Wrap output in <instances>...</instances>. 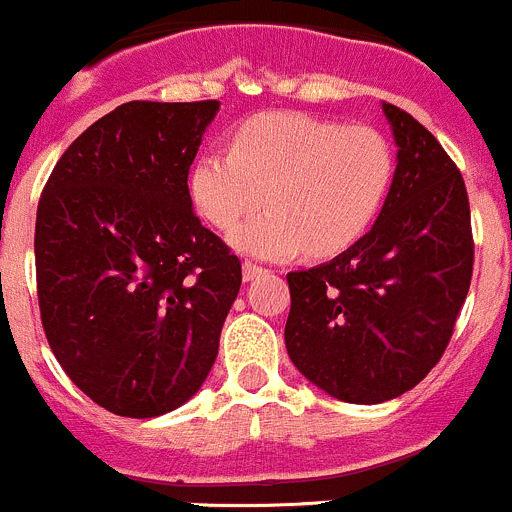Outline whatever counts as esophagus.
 <instances>
[{
	"instance_id": "esophagus-1",
	"label": "esophagus",
	"mask_w": 512,
	"mask_h": 512,
	"mask_svg": "<svg viewBox=\"0 0 512 512\" xmlns=\"http://www.w3.org/2000/svg\"><path fill=\"white\" fill-rule=\"evenodd\" d=\"M263 273H266V268L256 266V263H251V261L244 263V281H246V283L256 281V278L263 276Z\"/></svg>"
}]
</instances>
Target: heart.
<instances>
[{
    "instance_id": "b5f03b06",
    "label": "heart",
    "mask_w": 512,
    "mask_h": 512,
    "mask_svg": "<svg viewBox=\"0 0 512 512\" xmlns=\"http://www.w3.org/2000/svg\"><path fill=\"white\" fill-rule=\"evenodd\" d=\"M396 176V151L371 126L301 111L244 121L231 149H209L189 171L194 209L226 231L266 201L268 211L229 236L246 256L283 261L308 249L336 256L368 234Z\"/></svg>"
}]
</instances>
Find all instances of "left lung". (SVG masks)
I'll use <instances>...</instances> for the list:
<instances>
[{
	"label": "left lung",
	"mask_w": 512,
	"mask_h": 512,
	"mask_svg": "<svg viewBox=\"0 0 512 512\" xmlns=\"http://www.w3.org/2000/svg\"><path fill=\"white\" fill-rule=\"evenodd\" d=\"M396 176L373 229L308 271L288 273L286 351L346 403L391 401L440 361L473 276L463 176L408 111L383 101Z\"/></svg>",
	"instance_id": "8db88e82"
}]
</instances>
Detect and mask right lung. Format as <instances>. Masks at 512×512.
Returning a JSON list of instances; mask_svg holds the SVG:
<instances>
[{
  "label": "right lung",
  "mask_w": 512,
  "mask_h": 512,
  "mask_svg": "<svg viewBox=\"0 0 512 512\" xmlns=\"http://www.w3.org/2000/svg\"><path fill=\"white\" fill-rule=\"evenodd\" d=\"M219 101H129L54 166L34 231L44 333L106 411L154 418L209 376L241 261L201 226L189 166Z\"/></svg>",
  "instance_id": "add662e5"
}]
</instances>
